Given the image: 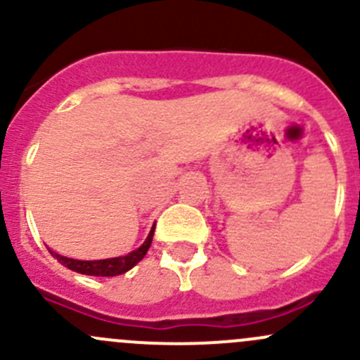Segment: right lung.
<instances>
[{
    "label": "right lung",
    "mask_w": 360,
    "mask_h": 360,
    "mask_svg": "<svg viewBox=\"0 0 360 360\" xmlns=\"http://www.w3.org/2000/svg\"><path fill=\"white\" fill-rule=\"evenodd\" d=\"M155 233V224L151 228L150 235L146 237V240L143 242L141 248H137L132 252H129L127 256L120 257H108V259H96V261H82V259H72V257H66L57 254L56 250H50L53 257L59 261L60 264L69 268V270L76 271V274L82 275H92V277H115V275H122L125 271H129L130 268L136 266L144 256H146L148 249H150L151 240H153Z\"/></svg>",
    "instance_id": "1"
}]
</instances>
